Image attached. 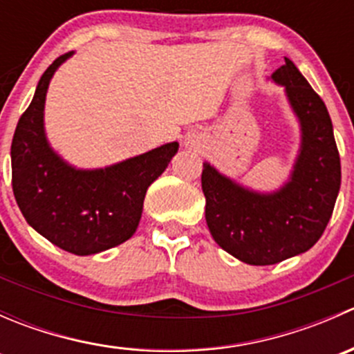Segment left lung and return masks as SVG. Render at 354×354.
I'll use <instances>...</instances> for the list:
<instances>
[{
    "instance_id": "obj_1",
    "label": "left lung",
    "mask_w": 354,
    "mask_h": 354,
    "mask_svg": "<svg viewBox=\"0 0 354 354\" xmlns=\"http://www.w3.org/2000/svg\"><path fill=\"white\" fill-rule=\"evenodd\" d=\"M299 127V147L288 180L255 190L203 162L205 221L216 243L250 266H272L305 253L322 236L341 188V160L322 99L289 58L269 77Z\"/></svg>"
}]
</instances>
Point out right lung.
Wrapping results in <instances>:
<instances>
[{
    "instance_id": "right-lung-1",
    "label": "right lung",
    "mask_w": 354,
    "mask_h": 354,
    "mask_svg": "<svg viewBox=\"0 0 354 354\" xmlns=\"http://www.w3.org/2000/svg\"><path fill=\"white\" fill-rule=\"evenodd\" d=\"M75 53L53 62L17 124L12 185L25 221L39 234L75 255H94L124 243L140 223L147 188L178 152V142L104 167L84 169L49 144L44 108L49 84Z\"/></svg>"
}]
</instances>
